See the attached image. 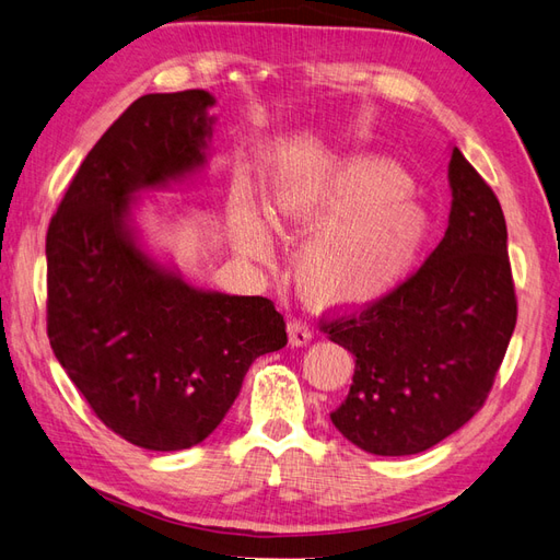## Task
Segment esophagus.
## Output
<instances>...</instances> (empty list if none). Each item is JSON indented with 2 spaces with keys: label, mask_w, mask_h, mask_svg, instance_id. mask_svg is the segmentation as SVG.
<instances>
[{
  "label": "esophagus",
  "mask_w": 560,
  "mask_h": 560,
  "mask_svg": "<svg viewBox=\"0 0 560 560\" xmlns=\"http://www.w3.org/2000/svg\"><path fill=\"white\" fill-rule=\"evenodd\" d=\"M289 341H291V346H295V348L310 343V341H312V329L307 327L305 322H301V319L289 322Z\"/></svg>",
  "instance_id": "esophagus-1"
}]
</instances>
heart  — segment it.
<instances>
[{
	"instance_id": "heart-1",
	"label": "heart",
	"mask_w": 560,
	"mask_h": 560,
	"mask_svg": "<svg viewBox=\"0 0 560 560\" xmlns=\"http://www.w3.org/2000/svg\"><path fill=\"white\" fill-rule=\"evenodd\" d=\"M269 224L279 233L317 231L298 262L312 301L368 303L406 279L429 233V214L394 162L350 158L327 174L277 184ZM231 233L241 253L269 255L267 229L243 186L233 190Z\"/></svg>"
}]
</instances>
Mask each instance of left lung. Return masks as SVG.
Returning <instances> with one entry per match:
<instances>
[{"instance_id":"obj_1","label":"left lung","mask_w":560,"mask_h":560,"mask_svg":"<svg viewBox=\"0 0 560 560\" xmlns=\"http://www.w3.org/2000/svg\"><path fill=\"white\" fill-rule=\"evenodd\" d=\"M448 180V229L432 255L365 307L319 319L355 355L353 384L331 422L374 456L422 453L475 418L515 329L499 198L458 148Z\"/></svg>"}]
</instances>
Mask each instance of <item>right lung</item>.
Returning a JSON list of instances; mask_svg holds the SVG:
<instances>
[{
    "label": "right lung",
    "instance_id": "1",
    "mask_svg": "<svg viewBox=\"0 0 560 560\" xmlns=\"http://www.w3.org/2000/svg\"><path fill=\"white\" fill-rule=\"evenodd\" d=\"M205 90L138 97L88 152L47 229V336L61 368L114 434L148 451L200 444L253 362L289 343L262 295L198 291L138 248L140 188L205 164Z\"/></svg>",
    "mask_w": 560,
    "mask_h": 560
}]
</instances>
